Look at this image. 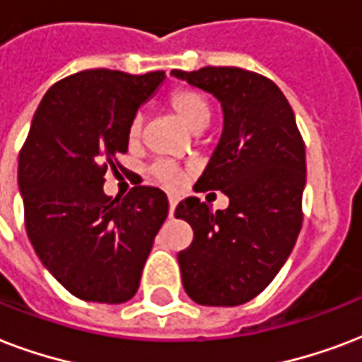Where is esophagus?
<instances>
[{
    "mask_svg": "<svg viewBox=\"0 0 362 362\" xmlns=\"http://www.w3.org/2000/svg\"><path fill=\"white\" fill-rule=\"evenodd\" d=\"M175 209H176V199L175 197H170L169 199V216H175Z\"/></svg>",
    "mask_w": 362,
    "mask_h": 362,
    "instance_id": "34e87169",
    "label": "esophagus"
}]
</instances>
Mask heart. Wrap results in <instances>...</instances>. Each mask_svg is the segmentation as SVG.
I'll return each mask as SVG.
<instances>
[{"label": "heart", "instance_id": "heart-1", "mask_svg": "<svg viewBox=\"0 0 362 362\" xmlns=\"http://www.w3.org/2000/svg\"><path fill=\"white\" fill-rule=\"evenodd\" d=\"M165 104L170 112L184 123V125L193 132L203 131L212 117V106L209 98L203 93L192 87H176L167 95ZM142 136V117L134 115L129 123L127 129V138L131 144H136ZM153 176L161 186L169 187V189H176L184 180V173L180 167H176L175 163H157L153 167Z\"/></svg>", "mask_w": 362, "mask_h": 362}]
</instances>
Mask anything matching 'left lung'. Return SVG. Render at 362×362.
I'll list each match as a JSON object with an SVG mask.
<instances>
[{"label": "left lung", "mask_w": 362, "mask_h": 362, "mask_svg": "<svg viewBox=\"0 0 362 362\" xmlns=\"http://www.w3.org/2000/svg\"><path fill=\"white\" fill-rule=\"evenodd\" d=\"M173 76L222 102L224 132L195 189L230 197L226 211L197 197L176 206L193 230L178 252L182 285L201 305H241L272 283L302 230L303 138L285 95L256 71L206 66Z\"/></svg>", "instance_id": "1"}]
</instances>
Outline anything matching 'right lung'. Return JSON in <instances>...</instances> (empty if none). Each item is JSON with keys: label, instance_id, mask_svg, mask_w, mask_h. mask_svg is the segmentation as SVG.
Instances as JSON below:
<instances>
[{"label": "right lung", "instance_id": "right-lung-1", "mask_svg": "<svg viewBox=\"0 0 362 362\" xmlns=\"http://www.w3.org/2000/svg\"><path fill=\"white\" fill-rule=\"evenodd\" d=\"M165 71L131 76L96 68L54 83L35 110L18 153L28 239L43 266L85 302L123 303L140 285L146 258L167 220L159 187L104 193L106 170L127 153V129Z\"/></svg>", "mask_w": 362, "mask_h": 362}]
</instances>
